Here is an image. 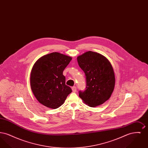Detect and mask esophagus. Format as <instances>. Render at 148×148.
Masks as SVG:
<instances>
[{"instance_id": "34e87169", "label": "esophagus", "mask_w": 148, "mask_h": 148, "mask_svg": "<svg viewBox=\"0 0 148 148\" xmlns=\"http://www.w3.org/2000/svg\"><path fill=\"white\" fill-rule=\"evenodd\" d=\"M71 89H72V90H73V92H76V91H77V88H76V86H73V87L71 88Z\"/></svg>"}]
</instances>
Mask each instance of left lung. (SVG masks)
I'll return each instance as SVG.
<instances>
[{
  "instance_id": "8db88e82",
  "label": "left lung",
  "mask_w": 148,
  "mask_h": 148,
  "mask_svg": "<svg viewBox=\"0 0 148 148\" xmlns=\"http://www.w3.org/2000/svg\"><path fill=\"white\" fill-rule=\"evenodd\" d=\"M77 60L86 81V89L79 92V97L90 107L103 104L114 89L115 77L112 64L106 56L92 51L77 56Z\"/></svg>"
}]
</instances>
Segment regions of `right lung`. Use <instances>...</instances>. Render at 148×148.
<instances>
[{"instance_id": "obj_1", "label": "right lung", "mask_w": 148, "mask_h": 148, "mask_svg": "<svg viewBox=\"0 0 148 148\" xmlns=\"http://www.w3.org/2000/svg\"><path fill=\"white\" fill-rule=\"evenodd\" d=\"M72 58L54 52L43 56L34 64L30 73L32 92L42 105L56 109L63 104L71 89L65 85L63 72Z\"/></svg>"}]
</instances>
